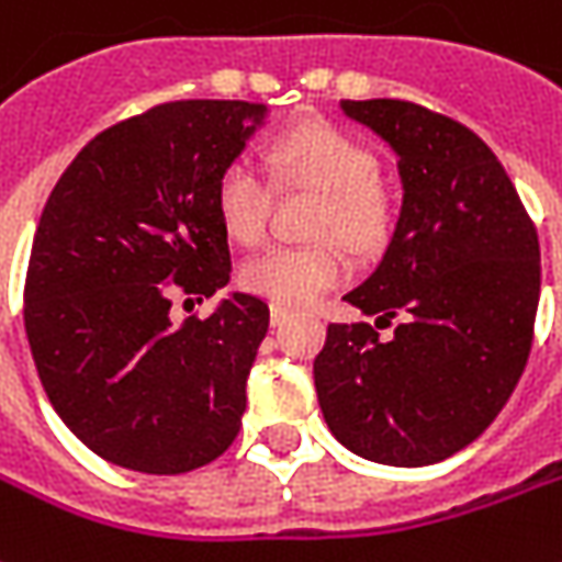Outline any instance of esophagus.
Listing matches in <instances>:
<instances>
[{
	"instance_id": "34e87169",
	"label": "esophagus",
	"mask_w": 562,
	"mask_h": 562,
	"mask_svg": "<svg viewBox=\"0 0 562 562\" xmlns=\"http://www.w3.org/2000/svg\"><path fill=\"white\" fill-rule=\"evenodd\" d=\"M285 319H292V311H289V307H280V304H273V307H270V323H273V326H282Z\"/></svg>"
}]
</instances>
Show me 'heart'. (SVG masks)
<instances>
[{
  "mask_svg": "<svg viewBox=\"0 0 562 562\" xmlns=\"http://www.w3.org/2000/svg\"><path fill=\"white\" fill-rule=\"evenodd\" d=\"M282 184L323 190L313 221V246H267L239 270L243 285L282 307H304L350 280V249L369 251L384 239L391 202L378 184V156L369 144L331 122H304L273 144ZM277 184L249 156H233L215 181L221 227L236 243L255 246L267 233Z\"/></svg>",
  "mask_w": 562,
  "mask_h": 562,
  "instance_id": "1",
  "label": "heart"
}]
</instances>
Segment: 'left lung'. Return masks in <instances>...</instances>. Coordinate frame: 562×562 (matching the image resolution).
<instances>
[{"mask_svg":"<svg viewBox=\"0 0 562 562\" xmlns=\"http://www.w3.org/2000/svg\"><path fill=\"white\" fill-rule=\"evenodd\" d=\"M400 156L403 212L378 270L313 362L319 409L350 452L422 468L473 442L520 381L541 251L526 205L468 125L412 101H341ZM397 319L391 339L378 328Z\"/></svg>","mask_w":562,"mask_h":562,"instance_id":"8db88e82","label":"left lung"}]
</instances>
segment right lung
<instances>
[{
    "mask_svg": "<svg viewBox=\"0 0 562 562\" xmlns=\"http://www.w3.org/2000/svg\"><path fill=\"white\" fill-rule=\"evenodd\" d=\"M249 101H169L76 153L45 202L24 282V329L55 412L94 456L187 473L231 449L270 326L258 295L171 323V295L231 280L217 171L246 147Z\"/></svg>",
    "mask_w": 562,
    "mask_h": 562,
    "instance_id": "add662e5",
    "label": "right lung"
}]
</instances>
